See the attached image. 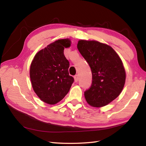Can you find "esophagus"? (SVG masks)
I'll return each mask as SVG.
<instances>
[{"label": "esophagus", "instance_id": "obj_1", "mask_svg": "<svg viewBox=\"0 0 146 146\" xmlns=\"http://www.w3.org/2000/svg\"><path fill=\"white\" fill-rule=\"evenodd\" d=\"M74 79H75V82H77L78 81L79 78H78V75H76L75 76H74Z\"/></svg>", "mask_w": 146, "mask_h": 146}]
</instances>
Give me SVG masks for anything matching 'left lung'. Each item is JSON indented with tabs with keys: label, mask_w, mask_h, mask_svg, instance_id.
<instances>
[{
	"label": "left lung",
	"mask_w": 146,
	"mask_h": 146,
	"mask_svg": "<svg viewBox=\"0 0 146 146\" xmlns=\"http://www.w3.org/2000/svg\"><path fill=\"white\" fill-rule=\"evenodd\" d=\"M77 48L92 73V85L84 92L86 100L92 107L105 106L120 94L124 86L122 61L112 48L97 41L80 40Z\"/></svg>",
	"instance_id": "1"
}]
</instances>
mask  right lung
I'll return each instance as SVG.
<instances>
[{"instance_id": "add662e5", "label": "right lung", "mask_w": 146, "mask_h": 146, "mask_svg": "<svg viewBox=\"0 0 146 146\" xmlns=\"http://www.w3.org/2000/svg\"><path fill=\"white\" fill-rule=\"evenodd\" d=\"M68 39H59L37 52L30 67V78L34 91L42 101L54 105L69 92L74 82L69 75L70 63L64 55L70 47Z\"/></svg>"}]
</instances>
